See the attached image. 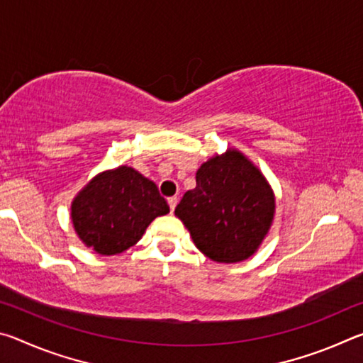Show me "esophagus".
Wrapping results in <instances>:
<instances>
[{"instance_id": "obj_1", "label": "esophagus", "mask_w": 363, "mask_h": 363, "mask_svg": "<svg viewBox=\"0 0 363 363\" xmlns=\"http://www.w3.org/2000/svg\"><path fill=\"white\" fill-rule=\"evenodd\" d=\"M168 205H169V211L173 213L176 205H177V196H169V199H168Z\"/></svg>"}]
</instances>
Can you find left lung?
<instances>
[{"label": "left lung", "instance_id": "1", "mask_svg": "<svg viewBox=\"0 0 363 363\" xmlns=\"http://www.w3.org/2000/svg\"><path fill=\"white\" fill-rule=\"evenodd\" d=\"M195 181L174 214L196 248L216 262L247 259L274 219L275 199L264 176L240 152L229 150L201 164Z\"/></svg>", "mask_w": 363, "mask_h": 363}]
</instances>
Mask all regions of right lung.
I'll return each instance as SVG.
<instances>
[{
  "mask_svg": "<svg viewBox=\"0 0 363 363\" xmlns=\"http://www.w3.org/2000/svg\"><path fill=\"white\" fill-rule=\"evenodd\" d=\"M169 213L155 184L130 167L94 177L72 205L78 237L99 255H116L138 243L157 216Z\"/></svg>",
  "mask_w": 363,
  "mask_h": 363,
  "instance_id": "1",
  "label": "right lung"
}]
</instances>
